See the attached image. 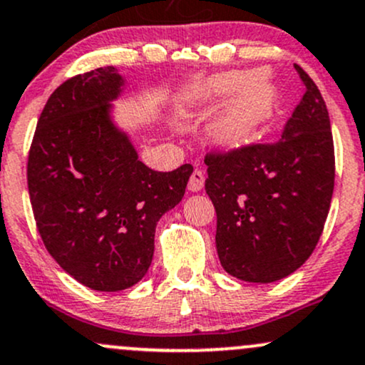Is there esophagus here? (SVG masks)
Returning a JSON list of instances; mask_svg holds the SVG:
<instances>
[{
    "instance_id": "34e87169",
    "label": "esophagus",
    "mask_w": 365,
    "mask_h": 365,
    "mask_svg": "<svg viewBox=\"0 0 365 365\" xmlns=\"http://www.w3.org/2000/svg\"><path fill=\"white\" fill-rule=\"evenodd\" d=\"M204 187V173L201 170H194V173L190 175L189 180V190L190 192H199Z\"/></svg>"
}]
</instances>
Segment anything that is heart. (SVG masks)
Wrapping results in <instances>:
<instances>
[{"label": "heart", "instance_id": "b5f03b06", "mask_svg": "<svg viewBox=\"0 0 365 365\" xmlns=\"http://www.w3.org/2000/svg\"><path fill=\"white\" fill-rule=\"evenodd\" d=\"M230 103L215 119L210 137L222 150H241L253 143L274 118L279 90L265 71H228L195 81L182 93V106L192 110H211Z\"/></svg>", "mask_w": 365, "mask_h": 365}]
</instances>
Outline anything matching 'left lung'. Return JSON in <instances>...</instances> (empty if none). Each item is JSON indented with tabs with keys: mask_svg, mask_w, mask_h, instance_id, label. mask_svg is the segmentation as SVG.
I'll return each mask as SVG.
<instances>
[{
	"mask_svg": "<svg viewBox=\"0 0 365 365\" xmlns=\"http://www.w3.org/2000/svg\"><path fill=\"white\" fill-rule=\"evenodd\" d=\"M305 95L277 143L206 155V194L216 210V251L232 277L268 284L314 253L334 189L326 102L299 66Z\"/></svg>",
	"mask_w": 365,
	"mask_h": 365,
	"instance_id": "obj_1",
	"label": "left lung"
}]
</instances>
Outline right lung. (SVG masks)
Instances as JSON below:
<instances>
[{"label": "right lung", "mask_w": 365, "mask_h": 365, "mask_svg": "<svg viewBox=\"0 0 365 365\" xmlns=\"http://www.w3.org/2000/svg\"><path fill=\"white\" fill-rule=\"evenodd\" d=\"M126 88L115 67L74 76L48 98L27 185L48 253L95 291H123L149 270L155 225L182 201L194 168L161 173L138 159L112 118Z\"/></svg>", "instance_id": "1"}]
</instances>
